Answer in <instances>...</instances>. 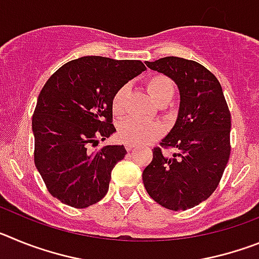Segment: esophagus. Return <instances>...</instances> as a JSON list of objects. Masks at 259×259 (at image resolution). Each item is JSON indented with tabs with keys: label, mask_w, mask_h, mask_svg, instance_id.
Instances as JSON below:
<instances>
[{
	"label": "esophagus",
	"mask_w": 259,
	"mask_h": 259,
	"mask_svg": "<svg viewBox=\"0 0 259 259\" xmlns=\"http://www.w3.org/2000/svg\"><path fill=\"white\" fill-rule=\"evenodd\" d=\"M135 148H136V145H135V144H130V143L125 144V149H127L128 152H131V150H134Z\"/></svg>",
	"instance_id": "obj_1"
}]
</instances>
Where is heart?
Listing matches in <instances>:
<instances>
[{
	"instance_id": "obj_1",
	"label": "heart",
	"mask_w": 259,
	"mask_h": 259,
	"mask_svg": "<svg viewBox=\"0 0 259 259\" xmlns=\"http://www.w3.org/2000/svg\"><path fill=\"white\" fill-rule=\"evenodd\" d=\"M146 88L150 97L158 106H164L170 104L175 93L174 81L166 75H153L146 81ZM130 95V87L127 84L122 85L114 93L111 100V110L115 115H122L127 107V98ZM162 130L159 124L149 120H141L137 118H130L123 120L118 127V136L124 143L141 145L148 141L157 139L161 135Z\"/></svg>"
}]
</instances>
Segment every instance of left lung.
<instances>
[{"mask_svg": "<svg viewBox=\"0 0 259 259\" xmlns=\"http://www.w3.org/2000/svg\"><path fill=\"white\" fill-rule=\"evenodd\" d=\"M145 65L175 81L180 105L175 125L161 143L176 152L168 157L154 148L144 185L161 206L191 209L211 196L228 163L230 110L218 79L197 62L164 57Z\"/></svg>", "mask_w": 259, "mask_h": 259, "instance_id": "obj_1", "label": "left lung"}]
</instances>
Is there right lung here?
Instances as JSON below:
<instances>
[{"instance_id": "1", "label": "right lung", "mask_w": 259, "mask_h": 259, "mask_svg": "<svg viewBox=\"0 0 259 259\" xmlns=\"http://www.w3.org/2000/svg\"><path fill=\"white\" fill-rule=\"evenodd\" d=\"M146 67L135 59L81 57L49 77L32 116L35 164L53 197L84 209L109 191L111 170L127 154L124 145L91 149L114 132L111 100Z\"/></svg>"}]
</instances>
